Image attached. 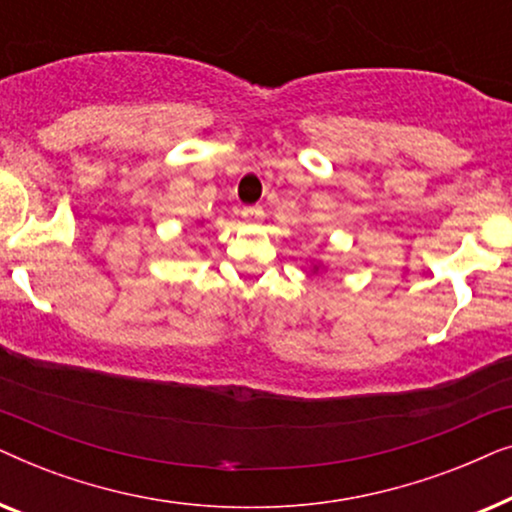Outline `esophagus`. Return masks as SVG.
Here are the masks:
<instances>
[{"label":"esophagus","instance_id":"1","mask_svg":"<svg viewBox=\"0 0 512 512\" xmlns=\"http://www.w3.org/2000/svg\"><path fill=\"white\" fill-rule=\"evenodd\" d=\"M265 216V212H263V207H258V205H254V207H244L242 209V219L247 221V223H258Z\"/></svg>","mask_w":512,"mask_h":512}]
</instances>
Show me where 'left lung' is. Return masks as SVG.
Returning a JSON list of instances; mask_svg holds the SVG:
<instances>
[{"mask_svg": "<svg viewBox=\"0 0 512 512\" xmlns=\"http://www.w3.org/2000/svg\"><path fill=\"white\" fill-rule=\"evenodd\" d=\"M314 270H317V268H314Z\"/></svg>", "mask_w": 512, "mask_h": 512, "instance_id": "obj_1", "label": "left lung"}]
</instances>
